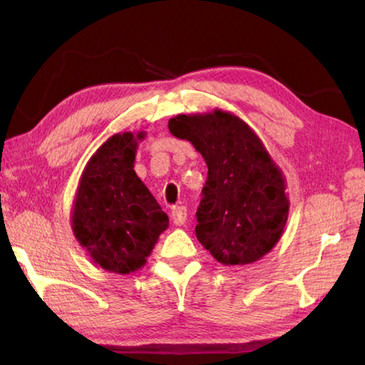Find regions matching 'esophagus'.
Returning <instances> with one entry per match:
<instances>
[{"mask_svg": "<svg viewBox=\"0 0 365 365\" xmlns=\"http://www.w3.org/2000/svg\"><path fill=\"white\" fill-rule=\"evenodd\" d=\"M170 216H173V221H174L175 226H183L185 221H187V208H185V207H174Z\"/></svg>", "mask_w": 365, "mask_h": 365, "instance_id": "1", "label": "esophagus"}]
</instances>
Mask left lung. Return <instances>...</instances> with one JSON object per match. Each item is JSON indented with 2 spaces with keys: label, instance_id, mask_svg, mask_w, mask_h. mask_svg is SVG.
<instances>
[{
  "label": "left lung",
  "instance_id": "left-lung-1",
  "mask_svg": "<svg viewBox=\"0 0 365 365\" xmlns=\"http://www.w3.org/2000/svg\"><path fill=\"white\" fill-rule=\"evenodd\" d=\"M168 128L202 155L208 174L196 237L222 265H247L268 254L289 218L285 177L255 131L238 115L213 110L178 114Z\"/></svg>",
  "mask_w": 365,
  "mask_h": 365
}]
</instances>
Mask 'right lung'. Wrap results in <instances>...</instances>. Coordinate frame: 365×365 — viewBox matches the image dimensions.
I'll use <instances>...</instances> for the list:
<instances>
[{
  "label": "right lung",
  "instance_id": "obj_1",
  "mask_svg": "<svg viewBox=\"0 0 365 365\" xmlns=\"http://www.w3.org/2000/svg\"><path fill=\"white\" fill-rule=\"evenodd\" d=\"M145 131L115 133L84 166L72 207V230L92 262L110 273L143 268L169 226L152 192L135 173Z\"/></svg>",
  "mask_w": 365,
  "mask_h": 365
}]
</instances>
